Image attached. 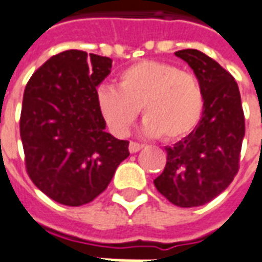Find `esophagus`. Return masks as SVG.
I'll list each match as a JSON object with an SVG mask.
<instances>
[{
    "instance_id": "esophagus-1",
    "label": "esophagus",
    "mask_w": 262,
    "mask_h": 262,
    "mask_svg": "<svg viewBox=\"0 0 262 262\" xmlns=\"http://www.w3.org/2000/svg\"><path fill=\"white\" fill-rule=\"evenodd\" d=\"M143 144L140 143H136V141H130V144H129V151L130 152H137V151H140L143 148Z\"/></svg>"
}]
</instances>
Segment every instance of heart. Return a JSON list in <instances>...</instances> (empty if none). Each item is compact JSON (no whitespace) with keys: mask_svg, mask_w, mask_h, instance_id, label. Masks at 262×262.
Segmentation results:
<instances>
[{"mask_svg":"<svg viewBox=\"0 0 262 262\" xmlns=\"http://www.w3.org/2000/svg\"><path fill=\"white\" fill-rule=\"evenodd\" d=\"M97 104L118 136L130 130L141 108L147 135L175 141L199 125L204 92L195 75L170 62L140 61L119 73L116 89L101 87Z\"/></svg>","mask_w":262,"mask_h":262,"instance_id":"heart-1","label":"heart"}]
</instances>
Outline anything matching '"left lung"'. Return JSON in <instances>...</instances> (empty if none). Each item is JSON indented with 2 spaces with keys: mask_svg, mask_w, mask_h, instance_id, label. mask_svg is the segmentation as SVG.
Here are the masks:
<instances>
[{
  "mask_svg": "<svg viewBox=\"0 0 262 262\" xmlns=\"http://www.w3.org/2000/svg\"><path fill=\"white\" fill-rule=\"evenodd\" d=\"M194 71L204 92V111L189 136L166 147L157 190L183 208L207 204L232 183L240 166L245 114L239 86L225 68L199 50L175 52Z\"/></svg>",
  "mask_w": 262,
  "mask_h": 262,
  "instance_id": "left-lung-1",
  "label": "left lung"
}]
</instances>
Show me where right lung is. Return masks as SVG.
Listing matches in <instances>:
<instances>
[{
    "mask_svg": "<svg viewBox=\"0 0 262 262\" xmlns=\"http://www.w3.org/2000/svg\"><path fill=\"white\" fill-rule=\"evenodd\" d=\"M111 67V58L68 50L44 62L26 84L19 125L26 172L59 204L94 200L129 157V141L106 133L97 104V86Z\"/></svg>",
    "mask_w": 262,
    "mask_h": 262,
    "instance_id": "add662e5",
    "label": "right lung"
}]
</instances>
